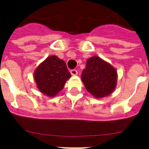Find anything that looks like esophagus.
<instances>
[{"label":"esophagus","instance_id":"esophagus-1","mask_svg":"<svg viewBox=\"0 0 149 149\" xmlns=\"http://www.w3.org/2000/svg\"><path fill=\"white\" fill-rule=\"evenodd\" d=\"M71 74H72V75L75 76V75H77V71H76V70H74V69L71 70Z\"/></svg>","mask_w":149,"mask_h":149}]
</instances>
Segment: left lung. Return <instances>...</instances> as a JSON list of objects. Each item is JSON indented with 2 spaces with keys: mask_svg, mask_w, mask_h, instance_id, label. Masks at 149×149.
<instances>
[{
  "mask_svg": "<svg viewBox=\"0 0 149 149\" xmlns=\"http://www.w3.org/2000/svg\"><path fill=\"white\" fill-rule=\"evenodd\" d=\"M117 77L116 68L99 56L88 58L81 74L86 90L95 98L111 94L116 87Z\"/></svg>",
  "mask_w": 149,
  "mask_h": 149,
  "instance_id": "8db88e82",
  "label": "left lung"
}]
</instances>
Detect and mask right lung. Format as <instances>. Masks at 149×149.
<instances>
[{
  "instance_id": "add662e5",
  "label": "right lung",
  "mask_w": 149,
  "mask_h": 149,
  "mask_svg": "<svg viewBox=\"0 0 149 149\" xmlns=\"http://www.w3.org/2000/svg\"><path fill=\"white\" fill-rule=\"evenodd\" d=\"M33 77L39 91L48 97H55L63 89L72 75L63 60L51 55L39 64Z\"/></svg>"
}]
</instances>
